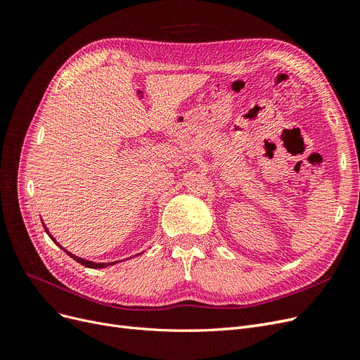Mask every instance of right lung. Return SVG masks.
<instances>
[{"label":"right lung","mask_w":360,"mask_h":360,"mask_svg":"<svg viewBox=\"0 0 360 360\" xmlns=\"http://www.w3.org/2000/svg\"><path fill=\"white\" fill-rule=\"evenodd\" d=\"M43 224V222H41ZM43 226H45V231L49 234V237L52 238V240L53 242H56L57 243V240H56V238H53L52 236H51V233H49V230H48V228H46V225L45 224H43ZM58 245V243H57ZM63 250H66V249H64L61 245H58ZM66 254H69L75 261H78V263H81L82 266H85V267H90V269H103V267H108V266H114L115 263H120V261H112V263H94V261H89V259H84V258H81V257H76L75 254H72V252H69V250H66Z\"/></svg>","instance_id":"add662e5"}]
</instances>
